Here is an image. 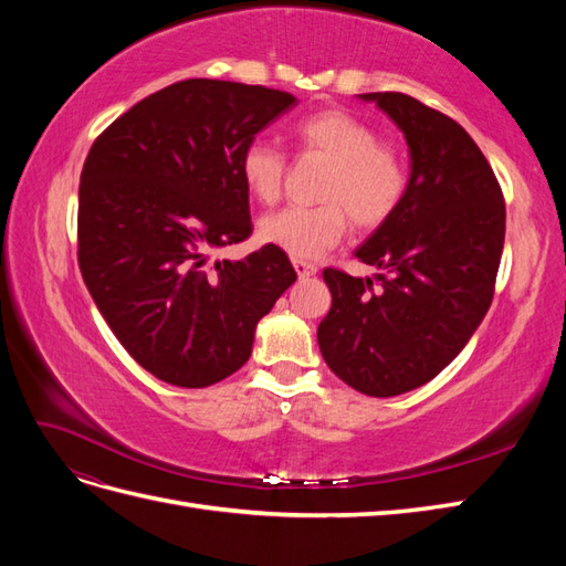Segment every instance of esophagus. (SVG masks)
<instances>
[{"mask_svg":"<svg viewBox=\"0 0 566 566\" xmlns=\"http://www.w3.org/2000/svg\"><path fill=\"white\" fill-rule=\"evenodd\" d=\"M293 266H295V271H297V276H300V279H310V276H314V273L318 271V266H316L314 262L300 260V256H295V260H293Z\"/></svg>","mask_w":566,"mask_h":566,"instance_id":"esophagus-1","label":"esophagus"}]
</instances>
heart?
Returning a JSON list of instances; mask_svg holds the SVG:
<instances>
[{
    "instance_id": "heart-1",
    "label": "heart",
    "mask_w": 566,
    "mask_h": 566,
    "mask_svg": "<svg viewBox=\"0 0 566 566\" xmlns=\"http://www.w3.org/2000/svg\"><path fill=\"white\" fill-rule=\"evenodd\" d=\"M293 139L306 156L328 160L318 186L321 205L285 208L260 221L269 245L312 260L337 245L354 229L373 231L399 210L408 191V165L397 146L380 142L361 117L342 108H325L293 125ZM241 179L264 205L281 196L287 169L285 153L266 139H252L241 153Z\"/></svg>"
}]
</instances>
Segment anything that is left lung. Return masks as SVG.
I'll use <instances>...</instances> for the list:
<instances>
[{"instance_id": "obj_1", "label": "left lung", "mask_w": 566, "mask_h": 566, "mask_svg": "<svg viewBox=\"0 0 566 566\" xmlns=\"http://www.w3.org/2000/svg\"><path fill=\"white\" fill-rule=\"evenodd\" d=\"M403 132L408 191L356 250L370 279L325 269L333 304L318 325L325 364L368 397L430 382L486 316L505 243V200L489 160L455 119L399 92L364 94Z\"/></svg>"}]
</instances>
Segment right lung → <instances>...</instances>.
Here are the masks:
<instances>
[{
  "label": "right lung",
  "instance_id": "obj_1",
  "mask_svg": "<svg viewBox=\"0 0 566 566\" xmlns=\"http://www.w3.org/2000/svg\"><path fill=\"white\" fill-rule=\"evenodd\" d=\"M295 104L260 84L181 80L119 115L90 148L82 279L119 345L163 382L198 389L229 378L297 279L276 245L210 262L252 233L238 165L245 144Z\"/></svg>",
  "mask_w": 566,
  "mask_h": 566
}]
</instances>
